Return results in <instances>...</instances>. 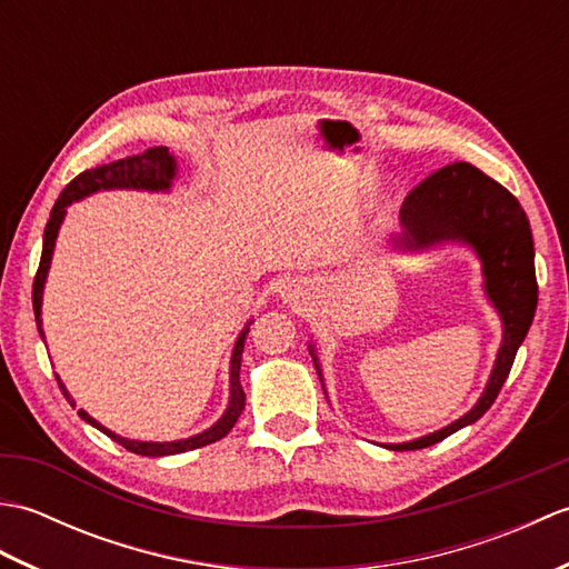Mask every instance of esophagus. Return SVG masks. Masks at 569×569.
Listing matches in <instances>:
<instances>
[{"label":"esophagus","mask_w":569,"mask_h":569,"mask_svg":"<svg viewBox=\"0 0 569 569\" xmlns=\"http://www.w3.org/2000/svg\"><path fill=\"white\" fill-rule=\"evenodd\" d=\"M281 298H283V303H288V306L303 308L308 300H310V293H308V288L300 283V281H291L288 286H283Z\"/></svg>","instance_id":"obj_1"}]
</instances>
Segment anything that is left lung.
Masks as SVG:
<instances>
[{
	"label": "left lung",
	"instance_id": "8db88e82",
	"mask_svg": "<svg viewBox=\"0 0 569 569\" xmlns=\"http://www.w3.org/2000/svg\"><path fill=\"white\" fill-rule=\"evenodd\" d=\"M401 247L406 249H422L445 239H459L475 247L485 266L487 296L503 320L497 367L477 406L452 426L426 438L389 445L391 450H422L479 420L497 401L536 316V251L521 202L497 180L465 161L440 168L410 190L401 208Z\"/></svg>",
	"mask_w": 569,
	"mask_h": 569
}]
</instances>
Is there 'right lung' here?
<instances>
[{"label":"right lung","instance_id":"right-lung-1","mask_svg":"<svg viewBox=\"0 0 569 569\" xmlns=\"http://www.w3.org/2000/svg\"><path fill=\"white\" fill-rule=\"evenodd\" d=\"M176 176V161L173 156L168 153L166 147H153L147 149L143 153H134V156H127V159H119L112 161L107 166H98V168H90V171H82L80 176H76L66 186V190L60 192V198L56 200L51 217H48V224H46V232H43V251H41V263H39V271H36L33 278V291H31V300H33V312H36V325H39V332L41 330V298H43V283H46V276H48V266H51V257H53V247H56V237H58V229L60 222H63L66 217V208L72 200H80L84 196H90L94 190H104V188H143V190H168L171 186V180ZM249 335V328L241 330L239 340L234 345V352H232V365H229V406L224 410V416L214 422L210 430H204L196 438H188V440H178V442H134V440H127V438H119V435L110 432L107 428H102L98 420H92L84 410H78V416L82 420H88L90 426H94L98 430H102L104 435H110L114 442H119L122 447H127L129 452L134 455H143V457H163V455H178V452H188V450H198V447H204L210 442L222 440L224 435L234 428L237 418L241 416V410H244V389H241V381H239V369H241V352H244V340ZM60 383V379H58ZM60 389H63V396L72 403L70 393L66 391V386L60 383Z\"/></svg>","mask_w":569,"mask_h":569}]
</instances>
